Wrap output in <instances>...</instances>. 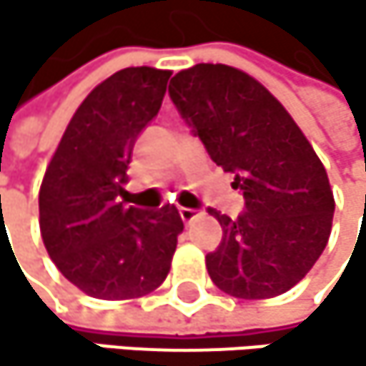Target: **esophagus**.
<instances>
[{
    "label": "esophagus",
    "mask_w": 366,
    "mask_h": 366,
    "mask_svg": "<svg viewBox=\"0 0 366 366\" xmlns=\"http://www.w3.org/2000/svg\"><path fill=\"white\" fill-rule=\"evenodd\" d=\"M179 217H182V222H184V224H193L199 217V213H197V210H193V208H179Z\"/></svg>",
    "instance_id": "34e87169"
}]
</instances>
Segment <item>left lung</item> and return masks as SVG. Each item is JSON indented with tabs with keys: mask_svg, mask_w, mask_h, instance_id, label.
<instances>
[{
	"mask_svg": "<svg viewBox=\"0 0 366 366\" xmlns=\"http://www.w3.org/2000/svg\"><path fill=\"white\" fill-rule=\"evenodd\" d=\"M169 94L217 167L234 173L246 199L206 254L213 283L237 299H272L297 285L325 250L334 219L327 171L301 127L257 79L222 63H197Z\"/></svg>",
	"mask_w": 366,
	"mask_h": 366,
	"instance_id": "obj_1",
	"label": "left lung"
}]
</instances>
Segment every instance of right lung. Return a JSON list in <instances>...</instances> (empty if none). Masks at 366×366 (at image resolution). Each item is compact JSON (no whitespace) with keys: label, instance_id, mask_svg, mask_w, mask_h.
<instances>
[{"label":"right lung","instance_id":"add662e5","mask_svg":"<svg viewBox=\"0 0 366 366\" xmlns=\"http://www.w3.org/2000/svg\"><path fill=\"white\" fill-rule=\"evenodd\" d=\"M171 72L124 67L74 112L39 191V228L59 272L87 297L140 299L162 285L177 237V208L124 206L138 134L158 114Z\"/></svg>","mask_w":366,"mask_h":366}]
</instances>
